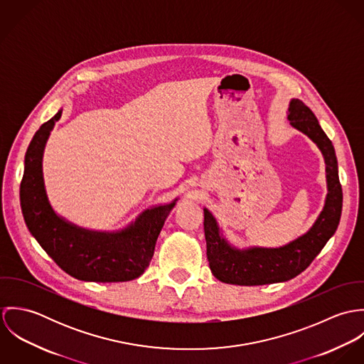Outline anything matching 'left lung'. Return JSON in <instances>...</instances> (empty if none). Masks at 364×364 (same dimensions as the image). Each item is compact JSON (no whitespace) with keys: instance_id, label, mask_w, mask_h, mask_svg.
<instances>
[{"instance_id":"8db88e82","label":"left lung","mask_w":364,"mask_h":364,"mask_svg":"<svg viewBox=\"0 0 364 364\" xmlns=\"http://www.w3.org/2000/svg\"><path fill=\"white\" fill-rule=\"evenodd\" d=\"M287 120L294 129L310 137L323 156L328 188L325 205L311 228L294 241L279 248L251 247L245 250L231 245L214 215L203 208L210 270L223 283L262 286L287 282L310 266L338 228L343 195L332 141L321 129L311 109L300 100L290 101Z\"/></svg>"}]
</instances>
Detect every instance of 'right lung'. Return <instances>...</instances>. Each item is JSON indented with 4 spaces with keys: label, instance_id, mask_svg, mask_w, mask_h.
Listing matches in <instances>:
<instances>
[{
    "label": "right lung",
    "instance_id": "obj_1",
    "mask_svg": "<svg viewBox=\"0 0 364 364\" xmlns=\"http://www.w3.org/2000/svg\"><path fill=\"white\" fill-rule=\"evenodd\" d=\"M61 112L41 126L25 154L19 196L26 227L46 254L78 280L114 283L137 279L153 259L156 238L178 198L144 210L117 231L82 228L58 215L46 193L43 153Z\"/></svg>",
    "mask_w": 364,
    "mask_h": 364
}]
</instances>
